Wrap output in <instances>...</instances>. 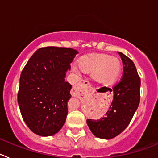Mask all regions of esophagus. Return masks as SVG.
Returning a JSON list of instances; mask_svg holds the SVG:
<instances>
[{
	"instance_id": "obj_1",
	"label": "esophagus",
	"mask_w": 158,
	"mask_h": 158,
	"mask_svg": "<svg viewBox=\"0 0 158 158\" xmlns=\"http://www.w3.org/2000/svg\"><path fill=\"white\" fill-rule=\"evenodd\" d=\"M90 89V84L88 81L81 80L77 85L73 88L71 90V94L73 96H80L83 95L84 92Z\"/></svg>"
}]
</instances>
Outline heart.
<instances>
[{"instance_id": "b5f03b06", "label": "heart", "mask_w": 158, "mask_h": 158, "mask_svg": "<svg viewBox=\"0 0 158 158\" xmlns=\"http://www.w3.org/2000/svg\"><path fill=\"white\" fill-rule=\"evenodd\" d=\"M77 65L81 72L92 73L93 80L103 85H111L115 83L122 71L120 60L104 54L81 57L78 60Z\"/></svg>"}]
</instances>
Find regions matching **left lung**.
<instances>
[{
  "mask_svg": "<svg viewBox=\"0 0 158 158\" xmlns=\"http://www.w3.org/2000/svg\"><path fill=\"white\" fill-rule=\"evenodd\" d=\"M123 64L121 81L113 88L111 107L100 119H87L92 133L97 138L111 139L126 129L140 102L141 80L134 62L119 52Z\"/></svg>",
  "mask_w": 158,
  "mask_h": 158,
  "instance_id": "left-lung-1",
  "label": "left lung"
}]
</instances>
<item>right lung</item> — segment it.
Wrapping results in <instances>:
<instances>
[{
	"label": "right lung",
	"instance_id": "right-lung-1",
	"mask_svg": "<svg viewBox=\"0 0 158 158\" xmlns=\"http://www.w3.org/2000/svg\"><path fill=\"white\" fill-rule=\"evenodd\" d=\"M77 54L72 48L43 47L23 68L18 104L25 123L36 135L52 136L63 127L72 88L65 74Z\"/></svg>",
	"mask_w": 158,
	"mask_h": 158
}]
</instances>
